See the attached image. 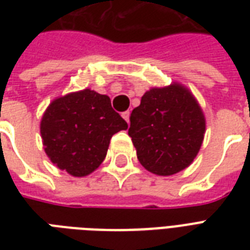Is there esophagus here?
I'll return each mask as SVG.
<instances>
[{
    "instance_id": "34e87169",
    "label": "esophagus",
    "mask_w": 250,
    "mask_h": 250,
    "mask_svg": "<svg viewBox=\"0 0 250 250\" xmlns=\"http://www.w3.org/2000/svg\"><path fill=\"white\" fill-rule=\"evenodd\" d=\"M129 115H131V113H129V110H127V111H125V113L122 114V117L125 118V121L127 122L129 125Z\"/></svg>"
}]
</instances>
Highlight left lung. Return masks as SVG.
Instances as JSON below:
<instances>
[{
	"label": "left lung",
	"instance_id": "obj_1",
	"mask_svg": "<svg viewBox=\"0 0 250 250\" xmlns=\"http://www.w3.org/2000/svg\"><path fill=\"white\" fill-rule=\"evenodd\" d=\"M137 160L152 174L168 176L189 166L201 148L205 115L189 89L174 83L152 88L129 117Z\"/></svg>",
	"mask_w": 250,
	"mask_h": 250
}]
</instances>
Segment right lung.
I'll list each match as a JSON object with an SVG mask.
<instances>
[{
    "label": "right lung",
    "mask_w": 250,
    "mask_h": 250,
    "mask_svg": "<svg viewBox=\"0 0 250 250\" xmlns=\"http://www.w3.org/2000/svg\"><path fill=\"white\" fill-rule=\"evenodd\" d=\"M127 128L110 98L90 89L53 100L40 123L46 156L76 178L93 172L105 160L111 136Z\"/></svg>",
    "instance_id": "obj_1"
}]
</instances>
